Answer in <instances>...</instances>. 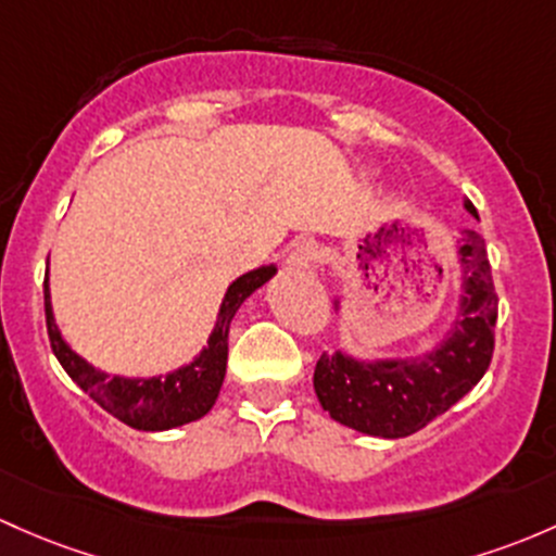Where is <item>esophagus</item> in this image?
<instances>
[{
	"label": "esophagus",
	"mask_w": 556,
	"mask_h": 556,
	"mask_svg": "<svg viewBox=\"0 0 556 556\" xmlns=\"http://www.w3.org/2000/svg\"><path fill=\"white\" fill-rule=\"evenodd\" d=\"M319 261V244L314 239H298L293 248L288 250V266L290 268H308Z\"/></svg>",
	"instance_id": "esophagus-1"
}]
</instances>
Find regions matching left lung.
<instances>
[{
  "instance_id": "8db88e82",
  "label": "left lung",
  "mask_w": 556,
  "mask_h": 556,
  "mask_svg": "<svg viewBox=\"0 0 556 556\" xmlns=\"http://www.w3.org/2000/svg\"><path fill=\"white\" fill-rule=\"evenodd\" d=\"M475 218V204L466 202ZM464 295L453 332L424 356L359 362L336 352L319 356L314 391L332 420L383 440L410 437L469 394L490 367L495 346L498 295L488 248L477 231L460 237Z\"/></svg>"
}]
</instances>
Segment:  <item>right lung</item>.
Returning <instances> with one entry per match:
<instances>
[{"label": "right lung", "mask_w": 556, "mask_h": 556, "mask_svg": "<svg viewBox=\"0 0 556 556\" xmlns=\"http://www.w3.org/2000/svg\"><path fill=\"white\" fill-rule=\"evenodd\" d=\"M274 274H277L274 266H261L231 282L224 303H220L218 323H215L207 349L180 370L156 378L109 376V372L87 365L77 352H72V346L63 341L61 330H58L55 317H52L50 288H47L45 274V319L52 354L58 356L63 370L72 376V381L81 391H87L103 410L119 418L122 424L132 426V429L165 431L191 424V420L207 416L210 407L218 400L220 383L226 376V359H229V325L233 314L242 306L244 298L255 293L261 285H266Z\"/></svg>", "instance_id": "1"}]
</instances>
